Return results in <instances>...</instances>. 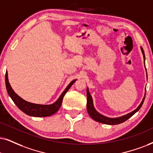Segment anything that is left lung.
I'll use <instances>...</instances> for the list:
<instances>
[{
    "instance_id": "left-lung-1",
    "label": "left lung",
    "mask_w": 153,
    "mask_h": 153,
    "mask_svg": "<svg viewBox=\"0 0 153 153\" xmlns=\"http://www.w3.org/2000/svg\"><path fill=\"white\" fill-rule=\"evenodd\" d=\"M141 51H142V53L143 54V57L145 60V53H144V51L143 49V48H141ZM145 97H144V98L143 99V101L141 102V103L140 105L138 106V107L136 109H135L133 111L131 112L130 114H128L123 116V117H121L111 119V118H108V117H104V116L100 114V113H98V112L96 111L93 106V102H92V96H91V94H90V92H89V90L88 88L87 89V110H88L89 115H90L91 118L93 119L94 121H98V122L100 123H104V124L117 125V124H119V123H121L124 122V121H126V120H128L129 118L132 117L134 114H136V112L140 109V107H142L143 104Z\"/></svg>"
}]
</instances>
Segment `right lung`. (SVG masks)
I'll return each instance as SVG.
<instances>
[{"mask_svg":"<svg viewBox=\"0 0 153 153\" xmlns=\"http://www.w3.org/2000/svg\"><path fill=\"white\" fill-rule=\"evenodd\" d=\"M75 82V80H73L65 90L63 91V92L60 96V97L58 99V100L53 104H49V105H42V104H36L30 103L25 101L20 97H19L17 94L14 92L11 88L10 85L8 82V78H7V73L6 71L5 73V85H6V89L8 93L9 96L10 97L11 99L14 102V103L16 104L17 107L20 109L21 111H22L24 113L26 114L29 116H32V117H49V116L53 115L55 114L59 108L61 107V104H62L63 97H64L65 94L68 92V90L70 89V88L72 86V85Z\"/></svg>","mask_w":153,"mask_h":153,"instance_id":"1","label":"right lung"}]
</instances>
